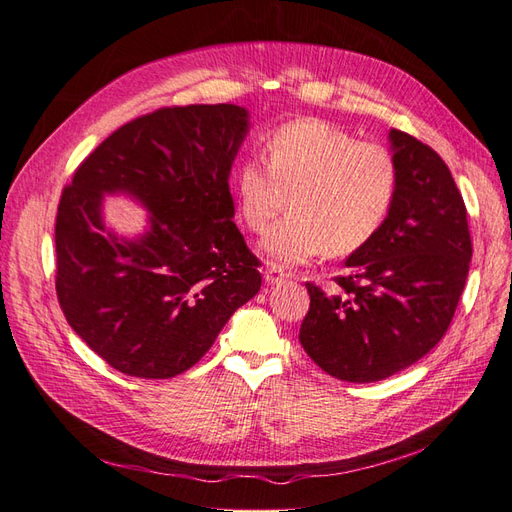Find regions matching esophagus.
<instances>
[{"label":"esophagus","instance_id":"34e87169","mask_svg":"<svg viewBox=\"0 0 512 512\" xmlns=\"http://www.w3.org/2000/svg\"><path fill=\"white\" fill-rule=\"evenodd\" d=\"M290 275L285 272L281 266L277 264H266V270H264V279L272 285V283H281L283 279H288Z\"/></svg>","mask_w":512,"mask_h":512}]
</instances>
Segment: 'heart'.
I'll return each mask as SVG.
<instances>
[{
    "mask_svg": "<svg viewBox=\"0 0 512 512\" xmlns=\"http://www.w3.org/2000/svg\"><path fill=\"white\" fill-rule=\"evenodd\" d=\"M266 162L244 159L233 174L240 218L253 233L268 229L290 196L292 211L261 240L283 266L316 255H351L382 229L395 205L399 165L379 144L323 120H296L272 130Z\"/></svg>",
    "mask_w": 512,
    "mask_h": 512,
    "instance_id": "heart-1",
    "label": "heart"
}]
</instances>
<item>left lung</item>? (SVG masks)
Masks as SVG:
<instances>
[{
    "label": "left lung",
    "mask_w": 512,
    "mask_h": 512,
    "mask_svg": "<svg viewBox=\"0 0 512 512\" xmlns=\"http://www.w3.org/2000/svg\"><path fill=\"white\" fill-rule=\"evenodd\" d=\"M399 189L382 229L347 257L338 292L314 283L299 340L331 377L368 384L430 353L454 318L471 261L467 209L445 161L390 128Z\"/></svg>",
    "instance_id": "8db88e82"
}]
</instances>
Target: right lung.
Returning <instances> with one entry per match:
<instances>
[{"mask_svg": "<svg viewBox=\"0 0 512 512\" xmlns=\"http://www.w3.org/2000/svg\"><path fill=\"white\" fill-rule=\"evenodd\" d=\"M235 104L168 106L117 128L78 165L56 213V294L69 327L130 377L170 379L261 288L229 174L248 133ZM104 193L150 211L135 241L103 227Z\"/></svg>", "mask_w": 512, "mask_h": 512, "instance_id": "add662e5", "label": "right lung"}]
</instances>
